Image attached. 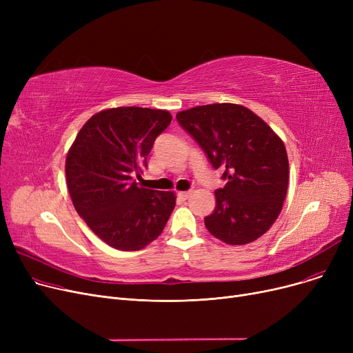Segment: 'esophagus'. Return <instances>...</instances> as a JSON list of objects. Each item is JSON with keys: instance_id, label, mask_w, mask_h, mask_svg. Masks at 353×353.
Masks as SVG:
<instances>
[{"instance_id": "1", "label": "esophagus", "mask_w": 353, "mask_h": 353, "mask_svg": "<svg viewBox=\"0 0 353 353\" xmlns=\"http://www.w3.org/2000/svg\"><path fill=\"white\" fill-rule=\"evenodd\" d=\"M177 197H179L180 200H183V201L188 200V199L190 197V192H179V193H177Z\"/></svg>"}]
</instances>
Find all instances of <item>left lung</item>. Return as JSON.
Instances as JSON below:
<instances>
[{
  "label": "left lung",
  "instance_id": "obj_1",
  "mask_svg": "<svg viewBox=\"0 0 353 353\" xmlns=\"http://www.w3.org/2000/svg\"><path fill=\"white\" fill-rule=\"evenodd\" d=\"M214 169L223 189L205 217L206 229L228 245H246L265 234L279 216L288 192L289 161L283 141L249 108L221 103L176 116Z\"/></svg>",
  "mask_w": 353,
  "mask_h": 353
}]
</instances>
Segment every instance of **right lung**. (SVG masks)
Segmentation results:
<instances>
[{"mask_svg": "<svg viewBox=\"0 0 353 353\" xmlns=\"http://www.w3.org/2000/svg\"><path fill=\"white\" fill-rule=\"evenodd\" d=\"M170 121L165 110H103L83 125L70 148L65 177L72 205L111 248H145L160 236L176 206L174 193L140 188L134 180Z\"/></svg>", "mask_w": 353, "mask_h": 353, "instance_id": "add662e5", "label": "right lung"}]
</instances>
